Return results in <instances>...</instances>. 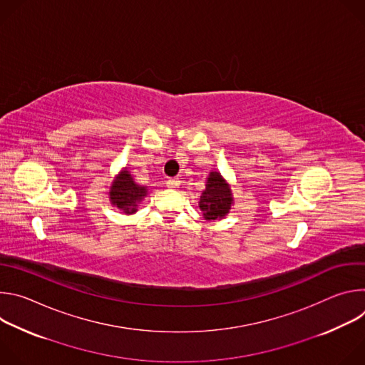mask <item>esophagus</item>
<instances>
[{
    "label": "esophagus",
    "instance_id": "34e87169",
    "mask_svg": "<svg viewBox=\"0 0 365 365\" xmlns=\"http://www.w3.org/2000/svg\"><path fill=\"white\" fill-rule=\"evenodd\" d=\"M179 185H180V180L178 178L168 180V187H170V189H178Z\"/></svg>",
    "mask_w": 365,
    "mask_h": 365
}]
</instances>
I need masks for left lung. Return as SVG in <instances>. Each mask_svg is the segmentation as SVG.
<instances>
[{
	"mask_svg": "<svg viewBox=\"0 0 365 365\" xmlns=\"http://www.w3.org/2000/svg\"><path fill=\"white\" fill-rule=\"evenodd\" d=\"M234 206V195L224 176L212 170L206 178L205 189L199 197V210L206 221H220L225 218Z\"/></svg>",
	"mask_w": 365,
	"mask_h": 365,
	"instance_id": "left-lung-1",
	"label": "left lung"
}]
</instances>
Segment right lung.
Returning <instances> with one entry per match:
<instances>
[{"label":"right lung","instance_id":"add662e5","mask_svg":"<svg viewBox=\"0 0 365 365\" xmlns=\"http://www.w3.org/2000/svg\"><path fill=\"white\" fill-rule=\"evenodd\" d=\"M148 195V187L138 185L130 170L123 168L110 185L108 197L114 207H118L125 215H133L138 211V205Z\"/></svg>","mask_w":365,"mask_h":365}]
</instances>
